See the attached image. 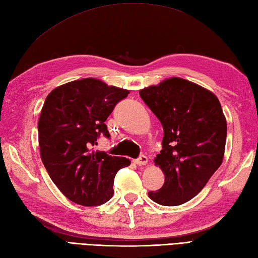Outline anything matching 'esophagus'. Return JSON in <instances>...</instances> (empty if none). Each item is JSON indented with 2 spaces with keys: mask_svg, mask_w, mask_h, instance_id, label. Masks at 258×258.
I'll list each match as a JSON object with an SVG mask.
<instances>
[{
  "mask_svg": "<svg viewBox=\"0 0 258 258\" xmlns=\"http://www.w3.org/2000/svg\"><path fill=\"white\" fill-rule=\"evenodd\" d=\"M147 162H149V160H147V157L145 155H141L138 160H135L134 163L138 164V165L142 166V165H146Z\"/></svg>",
  "mask_w": 258,
  "mask_h": 258,
  "instance_id": "esophagus-1",
  "label": "esophagus"
}]
</instances>
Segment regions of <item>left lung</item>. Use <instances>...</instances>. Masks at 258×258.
Returning a JSON list of instances; mask_svg holds the SVG:
<instances>
[{
    "mask_svg": "<svg viewBox=\"0 0 258 258\" xmlns=\"http://www.w3.org/2000/svg\"><path fill=\"white\" fill-rule=\"evenodd\" d=\"M140 95L164 130L163 150L154 163L165 182L149 196L160 205H180L199 194L221 166L227 135L225 115L213 92L180 78L147 86Z\"/></svg>",
    "mask_w": 258,
    "mask_h": 258,
    "instance_id": "8db88e82",
    "label": "left lung"
}]
</instances>
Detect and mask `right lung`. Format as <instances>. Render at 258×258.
Instances as JSON below:
<instances>
[{"instance_id": "1", "label": "right lung", "mask_w": 258, "mask_h": 258, "mask_svg": "<svg viewBox=\"0 0 258 258\" xmlns=\"http://www.w3.org/2000/svg\"><path fill=\"white\" fill-rule=\"evenodd\" d=\"M128 93L87 78L46 96L37 123L41 158L53 183L76 204L97 206L111 200L115 175L131 164L93 149L100 134L109 138L105 120Z\"/></svg>"}]
</instances>
